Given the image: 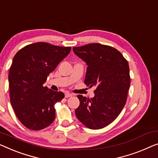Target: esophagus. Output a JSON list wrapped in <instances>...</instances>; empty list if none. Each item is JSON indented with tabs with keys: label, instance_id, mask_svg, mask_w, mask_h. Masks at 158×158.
Wrapping results in <instances>:
<instances>
[{
	"label": "esophagus",
	"instance_id": "esophagus-1",
	"mask_svg": "<svg viewBox=\"0 0 158 158\" xmlns=\"http://www.w3.org/2000/svg\"><path fill=\"white\" fill-rule=\"evenodd\" d=\"M73 96V94H69V93H66L65 94V98H69V97H71V96Z\"/></svg>",
	"mask_w": 158,
	"mask_h": 158
}]
</instances>
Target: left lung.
I'll return each mask as SVG.
<instances>
[{
  "label": "left lung",
  "mask_w": 158,
  "mask_h": 158,
  "mask_svg": "<svg viewBox=\"0 0 158 158\" xmlns=\"http://www.w3.org/2000/svg\"><path fill=\"white\" fill-rule=\"evenodd\" d=\"M73 51L87 65L84 83L96 88L94 98L77 96L80 104L75 114L87 128H103L118 116L126 103L130 87L128 63L116 49L102 44L75 47Z\"/></svg>",
  "instance_id": "8db88e82"
}]
</instances>
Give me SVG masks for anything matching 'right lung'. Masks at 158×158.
Here are the masks:
<instances>
[{"instance_id": "obj_1", "label": "right lung", "mask_w": 158, "mask_h": 158, "mask_svg": "<svg viewBox=\"0 0 158 158\" xmlns=\"http://www.w3.org/2000/svg\"><path fill=\"white\" fill-rule=\"evenodd\" d=\"M70 50V47L36 42L14 56L8 75L10 103L19 121L30 130H42L55 120V104L64 94L43 84Z\"/></svg>"}]
</instances>
